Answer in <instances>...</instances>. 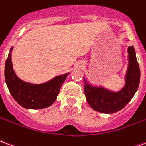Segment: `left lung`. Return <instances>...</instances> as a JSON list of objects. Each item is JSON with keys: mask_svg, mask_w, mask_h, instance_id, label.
<instances>
[{"mask_svg": "<svg viewBox=\"0 0 146 146\" xmlns=\"http://www.w3.org/2000/svg\"><path fill=\"white\" fill-rule=\"evenodd\" d=\"M127 71L125 84L118 92H113L103 86L90 85L83 79L84 93L89 105L95 111L102 113H115L127 105L138 90L140 81V69L134 46L128 47Z\"/></svg>", "mask_w": 146, "mask_h": 146, "instance_id": "8db88e82", "label": "left lung"}]
</instances>
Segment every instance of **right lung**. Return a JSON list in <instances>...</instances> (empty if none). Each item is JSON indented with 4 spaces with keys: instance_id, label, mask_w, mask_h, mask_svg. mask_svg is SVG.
<instances>
[{
    "instance_id": "obj_1",
    "label": "right lung",
    "mask_w": 146,
    "mask_h": 146,
    "mask_svg": "<svg viewBox=\"0 0 146 146\" xmlns=\"http://www.w3.org/2000/svg\"><path fill=\"white\" fill-rule=\"evenodd\" d=\"M5 63L4 76L7 86L11 96L22 107L27 110L44 109L51 106L56 100L60 90L69 74L56 76L50 80L41 84H33L24 82L16 75L12 66L11 53Z\"/></svg>"
}]
</instances>
